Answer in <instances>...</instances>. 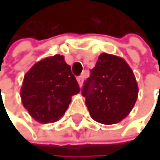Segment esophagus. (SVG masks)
Segmentation results:
<instances>
[{"instance_id":"esophagus-1","label":"esophagus","mask_w":160,"mask_h":160,"mask_svg":"<svg viewBox=\"0 0 160 160\" xmlns=\"http://www.w3.org/2000/svg\"><path fill=\"white\" fill-rule=\"evenodd\" d=\"M84 79H85V75H84V74H81L80 76L77 77V81H78V83H79L80 87H82V85H83Z\"/></svg>"}]
</instances>
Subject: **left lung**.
<instances>
[{
    "label": "left lung",
    "mask_w": 160,
    "mask_h": 160,
    "mask_svg": "<svg viewBox=\"0 0 160 160\" xmlns=\"http://www.w3.org/2000/svg\"><path fill=\"white\" fill-rule=\"evenodd\" d=\"M82 95L90 116L102 124H114L125 118L136 102L138 87L131 68L122 58L102 53Z\"/></svg>",
    "instance_id": "1"
}]
</instances>
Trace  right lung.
Segmentation results:
<instances>
[{"instance_id": "right-lung-1", "label": "right lung", "mask_w": 160, "mask_h": 160, "mask_svg": "<svg viewBox=\"0 0 160 160\" xmlns=\"http://www.w3.org/2000/svg\"><path fill=\"white\" fill-rule=\"evenodd\" d=\"M80 87L64 57L55 55L36 63L24 77L21 98L38 122H55L65 114Z\"/></svg>"}]
</instances>
